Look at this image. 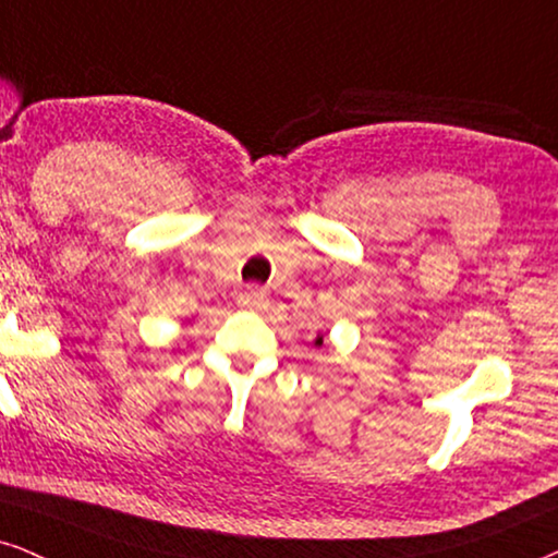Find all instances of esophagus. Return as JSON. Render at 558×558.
Returning <instances> with one entry per match:
<instances>
[{
	"label": "esophagus",
	"mask_w": 558,
	"mask_h": 558,
	"mask_svg": "<svg viewBox=\"0 0 558 558\" xmlns=\"http://www.w3.org/2000/svg\"><path fill=\"white\" fill-rule=\"evenodd\" d=\"M239 304L241 307H248V310H262L266 307V292H262V289H243V292L239 294Z\"/></svg>",
	"instance_id": "1"
}]
</instances>
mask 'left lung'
<instances>
[{
    "instance_id": "left-lung-1",
    "label": "left lung",
    "mask_w": 558,
    "mask_h": 558,
    "mask_svg": "<svg viewBox=\"0 0 558 558\" xmlns=\"http://www.w3.org/2000/svg\"><path fill=\"white\" fill-rule=\"evenodd\" d=\"M317 342H323V338H317Z\"/></svg>"
}]
</instances>
